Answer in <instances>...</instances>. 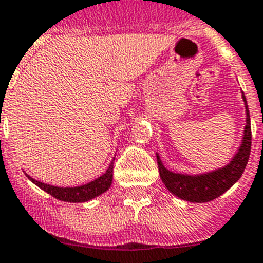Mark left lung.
<instances>
[{
  "label": "left lung",
  "mask_w": 263,
  "mask_h": 263,
  "mask_svg": "<svg viewBox=\"0 0 263 263\" xmlns=\"http://www.w3.org/2000/svg\"><path fill=\"white\" fill-rule=\"evenodd\" d=\"M242 98L246 107V127L243 131L241 147L228 165L213 172L204 173V175H181V173H175L166 170L157 155L160 177L171 193L181 200L191 201V202H208V201L220 197L230 186L238 181L245 171L249 156H250V149H252V125H250V115H249L248 103H246L243 92H242Z\"/></svg>",
  "instance_id": "8db88e82"
}]
</instances>
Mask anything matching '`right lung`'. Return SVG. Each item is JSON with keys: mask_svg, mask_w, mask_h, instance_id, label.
I'll return each instance as SVG.
<instances>
[{"mask_svg": "<svg viewBox=\"0 0 263 263\" xmlns=\"http://www.w3.org/2000/svg\"><path fill=\"white\" fill-rule=\"evenodd\" d=\"M114 160L109 164L106 173H103L100 177H98L93 181L88 182V184H84V185L81 186H74V188H59V186L49 185V184H43L41 181H36V180H34L29 175L26 176L29 177V180H31V182H34L36 186H40L41 189L47 192L52 197L58 198L61 201H67V202H84V201H88L91 198L102 195V193H104L111 186V184H112Z\"/></svg>", "mask_w": 263, "mask_h": 263, "instance_id": "add662e5", "label": "right lung"}]
</instances>
